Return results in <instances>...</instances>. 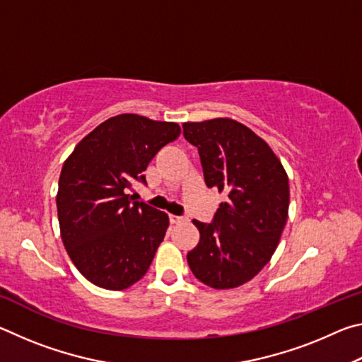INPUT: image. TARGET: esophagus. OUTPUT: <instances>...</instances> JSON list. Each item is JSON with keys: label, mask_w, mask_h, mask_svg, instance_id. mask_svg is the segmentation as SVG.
Returning a JSON list of instances; mask_svg holds the SVG:
<instances>
[{"label": "esophagus", "mask_w": 362, "mask_h": 362, "mask_svg": "<svg viewBox=\"0 0 362 362\" xmlns=\"http://www.w3.org/2000/svg\"><path fill=\"white\" fill-rule=\"evenodd\" d=\"M169 220H170V223H173V225H177V223H182L185 218L180 217V216H174V214H173V216H169Z\"/></svg>", "instance_id": "1"}]
</instances>
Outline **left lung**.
I'll return each instance as SVG.
<instances>
[{"label":"left lung","mask_w":362,"mask_h":362,"mask_svg":"<svg viewBox=\"0 0 362 362\" xmlns=\"http://www.w3.org/2000/svg\"><path fill=\"white\" fill-rule=\"evenodd\" d=\"M199 151L204 182L226 196L212 223L193 220L199 243L189 269L212 289H235L259 274L276 250L289 214V177L262 137L231 118L183 122Z\"/></svg>","instance_id":"left-lung-1"}]
</instances>
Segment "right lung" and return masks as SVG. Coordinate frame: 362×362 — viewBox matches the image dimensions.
<instances>
[{"label": "right lung", "instance_id": "obj_1", "mask_svg": "<svg viewBox=\"0 0 362 362\" xmlns=\"http://www.w3.org/2000/svg\"><path fill=\"white\" fill-rule=\"evenodd\" d=\"M177 122L124 113L103 121L65 159L57 216L66 254L90 283L122 291L145 276L169 226L166 212L126 192L164 145Z\"/></svg>", "mask_w": 362, "mask_h": 362}]
</instances>
